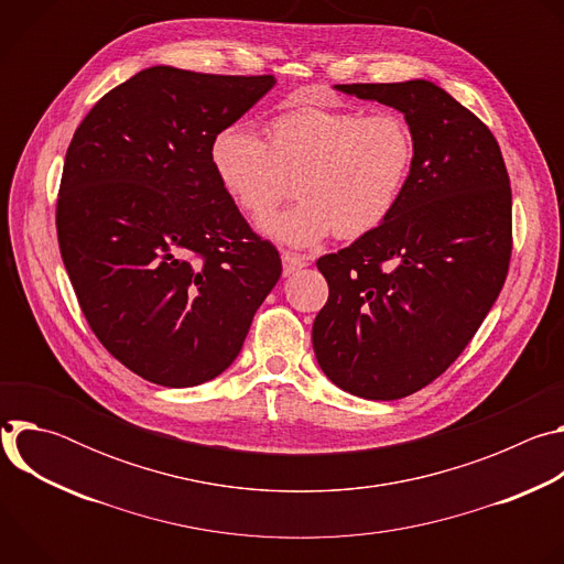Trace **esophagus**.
Listing matches in <instances>:
<instances>
[{"mask_svg": "<svg viewBox=\"0 0 564 564\" xmlns=\"http://www.w3.org/2000/svg\"><path fill=\"white\" fill-rule=\"evenodd\" d=\"M281 261H283V276H290L307 265V257L296 254V252H283Z\"/></svg>", "mask_w": 564, "mask_h": 564, "instance_id": "esophagus-1", "label": "esophagus"}]
</instances>
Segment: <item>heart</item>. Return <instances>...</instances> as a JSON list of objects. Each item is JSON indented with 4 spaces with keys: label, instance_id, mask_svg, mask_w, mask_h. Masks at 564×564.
<instances>
[{
    "label": "heart",
    "instance_id": "heart-1",
    "mask_svg": "<svg viewBox=\"0 0 564 564\" xmlns=\"http://www.w3.org/2000/svg\"><path fill=\"white\" fill-rule=\"evenodd\" d=\"M209 160L220 187L248 214L276 205L288 174H299L301 200L261 216L259 229L276 243L303 248L335 229L359 238L386 223L406 192L415 138L392 111L299 107L272 120L270 142L248 122L223 127Z\"/></svg>",
    "mask_w": 564,
    "mask_h": 564
}]
</instances>
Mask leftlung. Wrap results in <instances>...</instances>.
<instances>
[{
    "label": "left lung",
    "instance_id": "obj_1",
    "mask_svg": "<svg viewBox=\"0 0 564 564\" xmlns=\"http://www.w3.org/2000/svg\"><path fill=\"white\" fill-rule=\"evenodd\" d=\"M335 89L404 113L415 163L386 223L316 261L330 294L312 346L341 390L401 399L459 357L505 285L509 174L487 124L429 79Z\"/></svg>",
    "mask_w": 564,
    "mask_h": 564
}]
</instances>
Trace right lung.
Instances as JSON below:
<instances>
[{"mask_svg": "<svg viewBox=\"0 0 564 564\" xmlns=\"http://www.w3.org/2000/svg\"><path fill=\"white\" fill-rule=\"evenodd\" d=\"M272 75L149 66L75 129L57 198L64 268L100 344L142 379L189 388L243 348L281 259L220 187L209 144Z\"/></svg>", "mask_w": 564, "mask_h": 564, "instance_id": "obj_1", "label": "right lung"}]
</instances>
